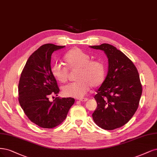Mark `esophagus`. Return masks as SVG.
<instances>
[{
	"mask_svg": "<svg viewBox=\"0 0 157 157\" xmlns=\"http://www.w3.org/2000/svg\"><path fill=\"white\" fill-rule=\"evenodd\" d=\"M79 100L82 102H86L88 101V99L87 98H80V99H79Z\"/></svg>",
	"mask_w": 157,
	"mask_h": 157,
	"instance_id": "obj_1",
	"label": "esophagus"
}]
</instances>
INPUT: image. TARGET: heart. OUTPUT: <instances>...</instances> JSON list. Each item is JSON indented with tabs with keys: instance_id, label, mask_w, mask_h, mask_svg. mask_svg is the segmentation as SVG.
Here are the masks:
<instances>
[{
	"instance_id": "1",
	"label": "heart",
	"mask_w": 157,
	"mask_h": 157,
	"mask_svg": "<svg viewBox=\"0 0 157 157\" xmlns=\"http://www.w3.org/2000/svg\"><path fill=\"white\" fill-rule=\"evenodd\" d=\"M63 60L66 67L57 62L51 66V73L58 82H66L68 70L78 71L75 77L77 82L62 87L63 96L75 98L82 97L91 86L97 88L103 82L105 77V65L99 60H91V57L87 52L78 48H74L65 55Z\"/></svg>"
}]
</instances>
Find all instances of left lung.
Wrapping results in <instances>:
<instances>
[{"mask_svg":"<svg viewBox=\"0 0 157 157\" xmlns=\"http://www.w3.org/2000/svg\"><path fill=\"white\" fill-rule=\"evenodd\" d=\"M90 47L103 51L109 62L106 77L94 96L97 107L93 120L99 127L113 130L126 124L138 109L142 93L139 74L132 62L114 46Z\"/></svg>","mask_w":157,"mask_h":157,"instance_id":"obj_1","label":"left lung"}]
</instances>
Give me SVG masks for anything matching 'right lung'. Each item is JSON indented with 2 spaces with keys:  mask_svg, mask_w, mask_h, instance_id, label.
I'll return each instance as SVG.
<instances>
[{
  "mask_svg": "<svg viewBox=\"0 0 157 157\" xmlns=\"http://www.w3.org/2000/svg\"><path fill=\"white\" fill-rule=\"evenodd\" d=\"M51 44L43 45L30 55L24 67L19 82V102L26 116L39 127L51 128L60 125L66 118L74 104L71 97H48L58 94L56 80L51 73V55L64 48Z\"/></svg>",
  "mask_w": 157,
  "mask_h": 157,
  "instance_id": "add662e5",
  "label": "right lung"
}]
</instances>
